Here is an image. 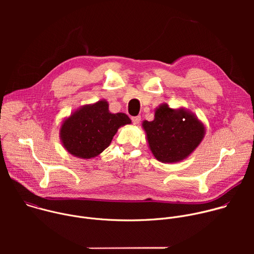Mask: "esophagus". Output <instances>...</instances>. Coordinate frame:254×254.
Wrapping results in <instances>:
<instances>
[{
	"label": "esophagus",
	"mask_w": 254,
	"mask_h": 254,
	"mask_svg": "<svg viewBox=\"0 0 254 254\" xmlns=\"http://www.w3.org/2000/svg\"><path fill=\"white\" fill-rule=\"evenodd\" d=\"M131 121H132V124L133 125H138L139 122H140V117L137 116V117H132L131 118Z\"/></svg>",
	"instance_id": "obj_1"
}]
</instances>
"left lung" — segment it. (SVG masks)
Masks as SVG:
<instances>
[{
	"label": "left lung",
	"mask_w": 254,
	"mask_h": 254,
	"mask_svg": "<svg viewBox=\"0 0 254 254\" xmlns=\"http://www.w3.org/2000/svg\"><path fill=\"white\" fill-rule=\"evenodd\" d=\"M149 148L162 163H178L188 158L203 140L204 124L184 107L172 108L167 103L155 110L154 121H143Z\"/></svg>",
	"instance_id": "8db88e82"
}]
</instances>
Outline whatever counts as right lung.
Wrapping results in <instances>:
<instances>
[{
  "mask_svg": "<svg viewBox=\"0 0 254 254\" xmlns=\"http://www.w3.org/2000/svg\"><path fill=\"white\" fill-rule=\"evenodd\" d=\"M131 124L123 113L112 114L108 102L100 99L80 106L65 118L59 129L63 148L72 156L92 159L110 146L118 129Z\"/></svg>",
  "mask_w": 254,
  "mask_h": 254,
  "instance_id": "1",
  "label": "right lung"
}]
</instances>
